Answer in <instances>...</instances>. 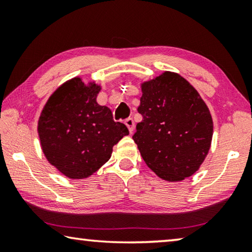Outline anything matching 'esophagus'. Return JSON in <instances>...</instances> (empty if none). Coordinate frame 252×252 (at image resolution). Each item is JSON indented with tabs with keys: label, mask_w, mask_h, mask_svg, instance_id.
<instances>
[{
	"label": "esophagus",
	"mask_w": 252,
	"mask_h": 252,
	"mask_svg": "<svg viewBox=\"0 0 252 252\" xmlns=\"http://www.w3.org/2000/svg\"><path fill=\"white\" fill-rule=\"evenodd\" d=\"M125 123H126V126H127V129H129V131L132 133V131H133V129H134V121H133V119L127 118L126 120L125 121Z\"/></svg>",
	"instance_id": "34e87169"
}]
</instances>
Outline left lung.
Here are the masks:
<instances>
[{
    "label": "left lung",
    "instance_id": "8db88e82",
    "mask_svg": "<svg viewBox=\"0 0 252 252\" xmlns=\"http://www.w3.org/2000/svg\"><path fill=\"white\" fill-rule=\"evenodd\" d=\"M132 136L158 177L181 181L197 171L211 146L213 123L207 104L181 75L164 72L142 84Z\"/></svg>",
    "mask_w": 252,
    "mask_h": 252
}]
</instances>
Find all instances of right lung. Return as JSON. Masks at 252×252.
Segmentation results:
<instances>
[{
  "label": "right lung",
  "mask_w": 252,
  "mask_h": 252,
  "mask_svg": "<svg viewBox=\"0 0 252 252\" xmlns=\"http://www.w3.org/2000/svg\"><path fill=\"white\" fill-rule=\"evenodd\" d=\"M101 88L74 78L61 85L46 102L37 125L46 159L70 179L90 177L110 159L112 148L127 127L114 122L108 106L100 105Z\"/></svg>",
  "instance_id": "add662e5"
}]
</instances>
